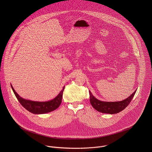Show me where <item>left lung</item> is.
I'll use <instances>...</instances> for the list:
<instances>
[{
    "mask_svg": "<svg viewBox=\"0 0 152 152\" xmlns=\"http://www.w3.org/2000/svg\"><path fill=\"white\" fill-rule=\"evenodd\" d=\"M136 91H135L129 97L120 102H103L97 99L92 94L90 91V100L92 106L97 111L105 114H117L122 111L128 106L133 99Z\"/></svg>",
    "mask_w": 152,
    "mask_h": 152,
    "instance_id": "obj_1",
    "label": "left lung"
}]
</instances>
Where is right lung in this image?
Segmentation results:
<instances>
[{"label": "right lung", "mask_w": 152, "mask_h": 152, "mask_svg": "<svg viewBox=\"0 0 152 152\" xmlns=\"http://www.w3.org/2000/svg\"><path fill=\"white\" fill-rule=\"evenodd\" d=\"M11 87L17 100L26 110L35 114H41L53 111L59 106L62 102V94L65 86H64L63 89L55 99L48 102H35L23 99L15 92L12 85Z\"/></svg>", "instance_id": "right-lung-1"}]
</instances>
